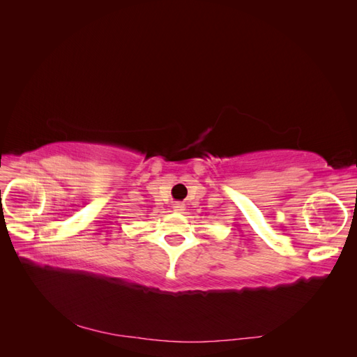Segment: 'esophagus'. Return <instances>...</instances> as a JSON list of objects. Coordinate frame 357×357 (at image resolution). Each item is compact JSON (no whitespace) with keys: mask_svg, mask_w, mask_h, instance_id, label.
Returning <instances> with one entry per match:
<instances>
[{"mask_svg":"<svg viewBox=\"0 0 357 357\" xmlns=\"http://www.w3.org/2000/svg\"><path fill=\"white\" fill-rule=\"evenodd\" d=\"M172 208H174V211H176V213H181L183 210H185V205L180 204V202H177V204L172 205Z\"/></svg>","mask_w":357,"mask_h":357,"instance_id":"obj_1","label":"esophagus"}]
</instances>
